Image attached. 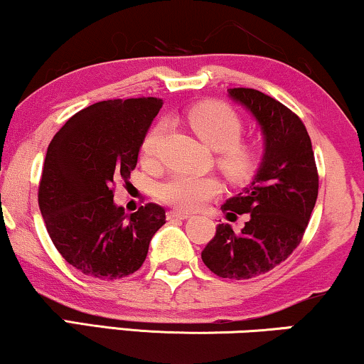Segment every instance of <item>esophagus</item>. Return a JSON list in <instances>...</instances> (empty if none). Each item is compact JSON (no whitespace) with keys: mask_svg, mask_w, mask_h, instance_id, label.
<instances>
[{"mask_svg":"<svg viewBox=\"0 0 364 364\" xmlns=\"http://www.w3.org/2000/svg\"><path fill=\"white\" fill-rule=\"evenodd\" d=\"M188 217H191V213H187V212H177V210L167 212L168 220H171V218H181V220H183V218H188Z\"/></svg>","mask_w":364,"mask_h":364,"instance_id":"obj_1","label":"esophagus"}]
</instances>
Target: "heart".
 <instances>
[{"label":"heart","mask_w":364,"mask_h":364,"mask_svg":"<svg viewBox=\"0 0 364 364\" xmlns=\"http://www.w3.org/2000/svg\"><path fill=\"white\" fill-rule=\"evenodd\" d=\"M188 126L198 139L218 151V166L232 181L243 182L252 177L258 162L257 149L240 142L243 122L238 114L222 102H203L187 112ZM167 124L161 121L154 126L142 142V157L154 161L157 157ZM220 192L215 177L196 173H173L157 187V196L168 205L182 210H196Z\"/></svg>","instance_id":"obj_1"}]
</instances>
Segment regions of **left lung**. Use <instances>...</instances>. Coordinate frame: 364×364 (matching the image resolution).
Instances as JSON below:
<instances>
[{
    "instance_id": "8db88e82",
    "label": "left lung",
    "mask_w": 364,
    "mask_h": 364,
    "mask_svg": "<svg viewBox=\"0 0 364 364\" xmlns=\"http://www.w3.org/2000/svg\"><path fill=\"white\" fill-rule=\"evenodd\" d=\"M228 96L252 112L263 132L260 167L235 197L222 205L227 217L248 213L242 232L218 223L202 252L210 272L248 280L280 265L300 245L318 197V171L305 124L287 106L257 89L233 87Z\"/></svg>"
}]
</instances>
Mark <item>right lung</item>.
Listing matches in <instances>:
<instances>
[{"mask_svg":"<svg viewBox=\"0 0 364 364\" xmlns=\"http://www.w3.org/2000/svg\"><path fill=\"white\" fill-rule=\"evenodd\" d=\"M162 99H111L74 114L44 159L39 210L54 247L84 275L116 280L142 267L166 210L146 203L127 213L114 203V182L127 181Z\"/></svg>","mask_w":364,"mask_h":364,"instance_id":"add662e5","label":"right lung"}]
</instances>
